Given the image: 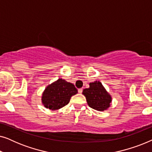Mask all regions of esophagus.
Returning <instances> with one entry per match:
<instances>
[{
    "mask_svg": "<svg viewBox=\"0 0 152 152\" xmlns=\"http://www.w3.org/2000/svg\"><path fill=\"white\" fill-rule=\"evenodd\" d=\"M83 92V89L82 88H79L78 89V93H80V94H81V93H82Z\"/></svg>",
    "mask_w": 152,
    "mask_h": 152,
    "instance_id": "34e87169",
    "label": "esophagus"
}]
</instances>
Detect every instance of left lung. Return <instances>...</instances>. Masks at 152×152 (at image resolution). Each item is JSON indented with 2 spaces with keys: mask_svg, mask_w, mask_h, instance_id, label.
<instances>
[{
  "mask_svg": "<svg viewBox=\"0 0 152 152\" xmlns=\"http://www.w3.org/2000/svg\"><path fill=\"white\" fill-rule=\"evenodd\" d=\"M88 88L83 91V95L86 97L89 107L97 111H104L109 107L111 102V97L104 88L101 82H95L90 83Z\"/></svg>",
  "mask_w": 152,
  "mask_h": 152,
  "instance_id": "8db88e82",
  "label": "left lung"
}]
</instances>
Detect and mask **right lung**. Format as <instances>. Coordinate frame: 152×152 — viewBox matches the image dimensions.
Listing matches in <instances>:
<instances>
[{
    "label": "right lung",
    "mask_w": 152,
    "mask_h": 152,
    "mask_svg": "<svg viewBox=\"0 0 152 152\" xmlns=\"http://www.w3.org/2000/svg\"><path fill=\"white\" fill-rule=\"evenodd\" d=\"M77 93V89L74 84L59 79L45 89L42 102L45 107L51 110H57L67 105L70 97Z\"/></svg>",
    "instance_id": "1"
}]
</instances>
